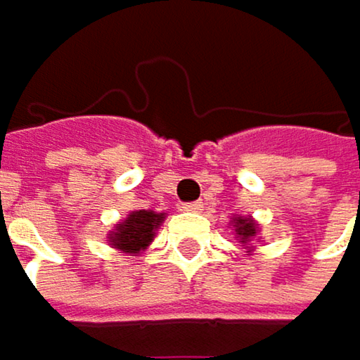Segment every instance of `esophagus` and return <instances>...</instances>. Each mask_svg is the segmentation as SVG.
Returning a JSON list of instances; mask_svg holds the SVG:
<instances>
[{
    "instance_id": "esophagus-1",
    "label": "esophagus",
    "mask_w": 360,
    "mask_h": 360,
    "mask_svg": "<svg viewBox=\"0 0 360 360\" xmlns=\"http://www.w3.org/2000/svg\"><path fill=\"white\" fill-rule=\"evenodd\" d=\"M201 207H203V201H193L184 205V212H201Z\"/></svg>"
}]
</instances>
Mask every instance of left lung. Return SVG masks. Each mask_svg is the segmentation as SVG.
<instances>
[{
	"mask_svg": "<svg viewBox=\"0 0 360 360\" xmlns=\"http://www.w3.org/2000/svg\"><path fill=\"white\" fill-rule=\"evenodd\" d=\"M229 226L233 229L235 239L241 243V248L248 250L245 256H252V254L256 252V243L260 241V239H258V235H260V224H258L252 216H239V214H237V216L231 218Z\"/></svg>",
	"mask_w": 360,
	"mask_h": 360,
	"instance_id": "obj_1",
	"label": "left lung"
}]
</instances>
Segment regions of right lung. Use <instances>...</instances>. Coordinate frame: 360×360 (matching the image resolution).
I'll list each match as a JSON object with an SVG mask.
<instances>
[{"label": "right lung", "instance_id": "1", "mask_svg": "<svg viewBox=\"0 0 360 360\" xmlns=\"http://www.w3.org/2000/svg\"><path fill=\"white\" fill-rule=\"evenodd\" d=\"M163 220H165V212H153V210L129 212L127 218H123L108 231L106 241L119 254L140 256L153 243Z\"/></svg>", "mask_w": 360, "mask_h": 360}]
</instances>
